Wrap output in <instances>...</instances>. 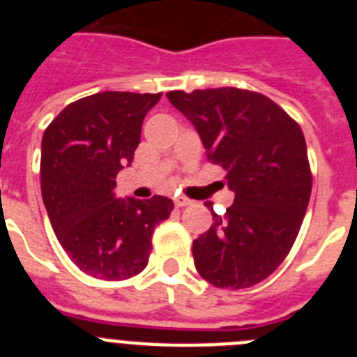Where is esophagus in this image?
<instances>
[{
    "label": "esophagus",
    "mask_w": 357,
    "mask_h": 357,
    "mask_svg": "<svg viewBox=\"0 0 357 357\" xmlns=\"http://www.w3.org/2000/svg\"><path fill=\"white\" fill-rule=\"evenodd\" d=\"M175 206L176 207H188V206H191V200H189V198H184V197H176Z\"/></svg>",
    "instance_id": "1"
}]
</instances>
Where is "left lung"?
I'll list each match as a JSON object with an SVG mask.
<instances>
[{
	"instance_id": "1",
	"label": "left lung",
	"mask_w": 357,
	"mask_h": 357,
	"mask_svg": "<svg viewBox=\"0 0 357 357\" xmlns=\"http://www.w3.org/2000/svg\"><path fill=\"white\" fill-rule=\"evenodd\" d=\"M200 135L207 159L225 169L234 204L193 241L198 273L216 288L243 289L275 272L291 250L313 176L298 123L261 93L218 87L169 91Z\"/></svg>"
}]
</instances>
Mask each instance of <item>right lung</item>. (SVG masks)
<instances>
[{
	"instance_id": "1",
	"label": "right lung",
	"mask_w": 357,
	"mask_h": 357,
	"mask_svg": "<svg viewBox=\"0 0 357 357\" xmlns=\"http://www.w3.org/2000/svg\"><path fill=\"white\" fill-rule=\"evenodd\" d=\"M162 93L105 91L69 103L43 135L40 191L56 239L82 272L123 280L146 268L151 234L173 202L116 198V176L130 166L141 125Z\"/></svg>"
}]
</instances>
